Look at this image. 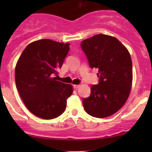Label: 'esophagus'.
<instances>
[{
    "mask_svg": "<svg viewBox=\"0 0 152 152\" xmlns=\"http://www.w3.org/2000/svg\"><path fill=\"white\" fill-rule=\"evenodd\" d=\"M79 86H80L79 85H73V88H74V89H77V88H79Z\"/></svg>",
    "mask_w": 152,
    "mask_h": 152,
    "instance_id": "esophagus-1",
    "label": "esophagus"
}]
</instances>
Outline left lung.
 <instances>
[{
  "label": "left lung",
  "mask_w": 152,
  "mask_h": 152,
  "mask_svg": "<svg viewBox=\"0 0 152 152\" xmlns=\"http://www.w3.org/2000/svg\"><path fill=\"white\" fill-rule=\"evenodd\" d=\"M91 68H98V85H92L91 93L83 99L84 108L90 115L109 117L126 102L132 82V62L129 53L114 37L95 35L81 43Z\"/></svg>",
  "instance_id": "left-lung-1"
}]
</instances>
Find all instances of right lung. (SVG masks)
Instances as JSON below:
<instances>
[{"label":"right lung","mask_w":152,"mask_h":152,"mask_svg":"<svg viewBox=\"0 0 152 152\" xmlns=\"http://www.w3.org/2000/svg\"><path fill=\"white\" fill-rule=\"evenodd\" d=\"M69 43L39 39L28 45L15 67V83L26 107L42 119L57 118L65 112L70 85L56 81L67 53Z\"/></svg>","instance_id":"right-lung-1"}]
</instances>
